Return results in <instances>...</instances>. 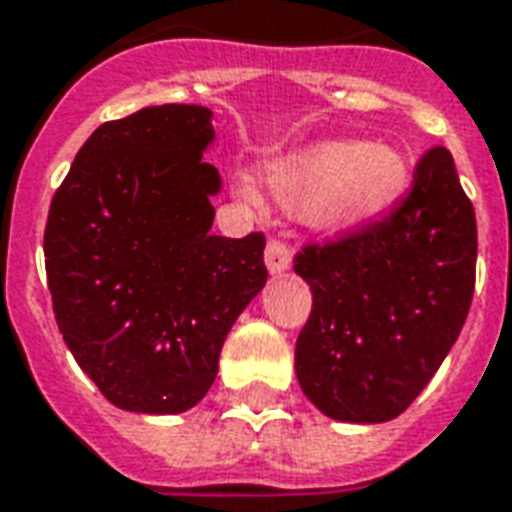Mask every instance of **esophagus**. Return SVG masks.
I'll return each mask as SVG.
<instances>
[{
    "label": "esophagus",
    "mask_w": 512,
    "mask_h": 512,
    "mask_svg": "<svg viewBox=\"0 0 512 512\" xmlns=\"http://www.w3.org/2000/svg\"><path fill=\"white\" fill-rule=\"evenodd\" d=\"M290 249H287L285 241H268L266 246V268L271 276H282L290 268Z\"/></svg>",
    "instance_id": "1"
}]
</instances>
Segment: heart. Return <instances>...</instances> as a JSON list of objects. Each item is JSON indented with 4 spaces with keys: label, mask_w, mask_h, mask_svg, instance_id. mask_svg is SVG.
<instances>
[{
    "label": "heart",
    "mask_w": 512,
    "mask_h": 512,
    "mask_svg": "<svg viewBox=\"0 0 512 512\" xmlns=\"http://www.w3.org/2000/svg\"><path fill=\"white\" fill-rule=\"evenodd\" d=\"M266 181L279 206L290 211L312 206L317 225L358 230L404 200L412 187V165L391 143L320 140L274 162ZM244 198L255 200V192L244 187Z\"/></svg>",
    "instance_id": "heart-1"
}]
</instances>
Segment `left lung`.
I'll list each match as a JSON object with an SVG mask.
<instances>
[{
  "mask_svg": "<svg viewBox=\"0 0 512 512\" xmlns=\"http://www.w3.org/2000/svg\"><path fill=\"white\" fill-rule=\"evenodd\" d=\"M478 225L448 149L415 168L391 217L295 255L312 314L295 374L317 410L385 423L410 407L456 344L475 290Z\"/></svg>",
  "mask_w": 512,
  "mask_h": 512,
  "instance_id": "obj_1",
  "label": "left lung"
}]
</instances>
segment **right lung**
<instances>
[{
  "label": "right lung",
  "instance_id": "obj_1",
  "mask_svg": "<svg viewBox=\"0 0 512 512\" xmlns=\"http://www.w3.org/2000/svg\"><path fill=\"white\" fill-rule=\"evenodd\" d=\"M203 105H151L92 132L45 222L64 344L119 410L176 415L217 380L219 352L266 287V238L214 236L222 179Z\"/></svg>",
  "mask_w": 512,
  "mask_h": 512
}]
</instances>
